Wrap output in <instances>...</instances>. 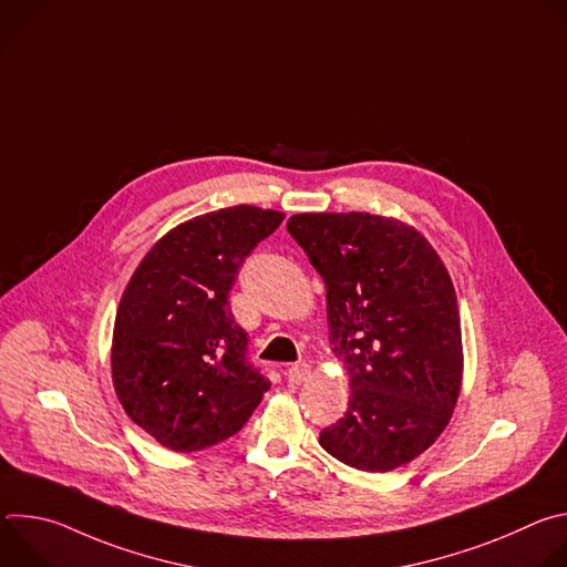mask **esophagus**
Masks as SVG:
<instances>
[{
	"label": "esophagus",
	"instance_id": "obj_1",
	"mask_svg": "<svg viewBox=\"0 0 567 567\" xmlns=\"http://www.w3.org/2000/svg\"><path fill=\"white\" fill-rule=\"evenodd\" d=\"M309 374H311V370H309L307 363H296V365H291V368L287 370V381H289L291 385H300L302 381H307Z\"/></svg>",
	"mask_w": 567,
	"mask_h": 567
}]
</instances>
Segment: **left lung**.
Segmentation results:
<instances>
[{"mask_svg": "<svg viewBox=\"0 0 567 567\" xmlns=\"http://www.w3.org/2000/svg\"><path fill=\"white\" fill-rule=\"evenodd\" d=\"M287 230L326 280L330 341L352 388L320 446L372 473L415 460L446 429L462 383L444 262L422 233L370 213H302Z\"/></svg>", "mask_w": 567, "mask_h": 567, "instance_id": "8db88e82", "label": "left lung"}]
</instances>
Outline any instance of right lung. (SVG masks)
I'll list each match as a JSON object with an SVG mask.
<instances>
[{
	"instance_id": "right-lung-1",
	"label": "right lung",
	"mask_w": 567,
	"mask_h": 567,
	"mask_svg": "<svg viewBox=\"0 0 567 567\" xmlns=\"http://www.w3.org/2000/svg\"><path fill=\"white\" fill-rule=\"evenodd\" d=\"M285 215L230 206L179 224L136 267L116 311L112 377L134 424L171 451L219 444L271 381L249 361L228 291Z\"/></svg>"
}]
</instances>
